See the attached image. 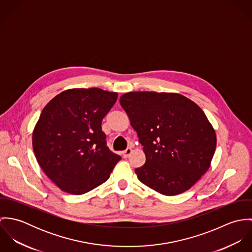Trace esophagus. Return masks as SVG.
<instances>
[{"label":"esophagus","mask_w":252,"mask_h":252,"mask_svg":"<svg viewBox=\"0 0 252 252\" xmlns=\"http://www.w3.org/2000/svg\"><path fill=\"white\" fill-rule=\"evenodd\" d=\"M133 153V149L132 148H127L126 150H124L123 151V156H124V158H128V157H130V155Z\"/></svg>","instance_id":"esophagus-1"}]
</instances>
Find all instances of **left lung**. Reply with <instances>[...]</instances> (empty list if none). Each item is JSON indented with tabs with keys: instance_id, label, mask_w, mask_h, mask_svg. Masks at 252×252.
<instances>
[{
	"instance_id": "obj_1",
	"label": "left lung",
	"mask_w": 252,
	"mask_h": 252,
	"mask_svg": "<svg viewBox=\"0 0 252 252\" xmlns=\"http://www.w3.org/2000/svg\"><path fill=\"white\" fill-rule=\"evenodd\" d=\"M145 164L138 179L156 192L175 196L190 189L211 166L216 131L201 108L178 93L129 92L120 97Z\"/></svg>"
}]
</instances>
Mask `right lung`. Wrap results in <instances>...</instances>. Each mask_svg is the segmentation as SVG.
Wrapping results in <instances>:
<instances>
[{
    "label": "right lung",
    "mask_w": 252,
    "mask_h": 252,
    "mask_svg": "<svg viewBox=\"0 0 252 252\" xmlns=\"http://www.w3.org/2000/svg\"><path fill=\"white\" fill-rule=\"evenodd\" d=\"M116 100V92L74 88L42 109L33 149L41 170L62 191L81 195L96 188L121 159L109 150L102 131V120Z\"/></svg>",
    "instance_id": "right-lung-1"
}]
</instances>
